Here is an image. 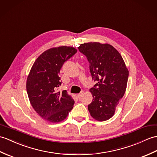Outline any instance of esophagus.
Wrapping results in <instances>:
<instances>
[{"label": "esophagus", "instance_id": "obj_1", "mask_svg": "<svg viewBox=\"0 0 157 157\" xmlns=\"http://www.w3.org/2000/svg\"><path fill=\"white\" fill-rule=\"evenodd\" d=\"M83 92H80L79 94H78V97L79 98H80L81 97H82V96H83Z\"/></svg>", "mask_w": 157, "mask_h": 157}]
</instances>
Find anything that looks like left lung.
<instances>
[{"instance_id":"left-lung-1","label":"left lung","mask_w":157,"mask_h":157,"mask_svg":"<svg viewBox=\"0 0 157 157\" xmlns=\"http://www.w3.org/2000/svg\"><path fill=\"white\" fill-rule=\"evenodd\" d=\"M78 49L86 57L92 79L96 82L90 90L93 100L88 110L94 119L105 121L114 114L125 93L128 70L119 52L110 45L90 42Z\"/></svg>"}]
</instances>
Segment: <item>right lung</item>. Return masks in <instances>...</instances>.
Masks as SVG:
<instances>
[{"mask_svg": "<svg viewBox=\"0 0 157 157\" xmlns=\"http://www.w3.org/2000/svg\"><path fill=\"white\" fill-rule=\"evenodd\" d=\"M77 53L72 47L62 46L43 52L33 63L27 80V92L34 110L50 122L66 118L74 100L66 90L58 92L61 85L60 70L65 62Z\"/></svg>", "mask_w": 157, "mask_h": 157, "instance_id": "add662e5", "label": "right lung"}]
</instances>
